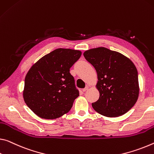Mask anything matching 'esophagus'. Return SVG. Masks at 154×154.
<instances>
[{
  "instance_id": "obj_1",
  "label": "esophagus",
  "mask_w": 154,
  "mask_h": 154,
  "mask_svg": "<svg viewBox=\"0 0 154 154\" xmlns=\"http://www.w3.org/2000/svg\"><path fill=\"white\" fill-rule=\"evenodd\" d=\"M88 88H88V86H87V87H86V88H84V89H82V91H83V92H86V90H88Z\"/></svg>"
}]
</instances>
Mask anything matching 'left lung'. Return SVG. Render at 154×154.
<instances>
[{
  "label": "left lung",
  "instance_id": "8db88e82",
  "mask_svg": "<svg viewBox=\"0 0 154 154\" xmlns=\"http://www.w3.org/2000/svg\"><path fill=\"white\" fill-rule=\"evenodd\" d=\"M84 56L97 73L99 98L92 103L94 110L108 117L128 112L139 94L138 71L134 63L121 53L105 47L86 51Z\"/></svg>",
  "mask_w": 154,
  "mask_h": 154
}]
</instances>
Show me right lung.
<instances>
[{"label":"right lung","instance_id":"right-lung-1","mask_svg":"<svg viewBox=\"0 0 154 154\" xmlns=\"http://www.w3.org/2000/svg\"><path fill=\"white\" fill-rule=\"evenodd\" d=\"M82 52L57 48L35 63L24 79V102L42 119H55L68 113L79 93L70 68Z\"/></svg>","mask_w":154,"mask_h":154}]
</instances>
